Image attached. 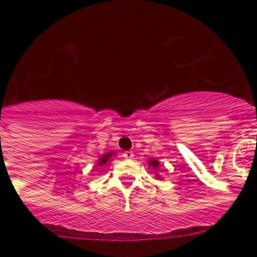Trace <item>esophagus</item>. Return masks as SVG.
Here are the masks:
<instances>
[{
    "instance_id": "esophagus-1",
    "label": "esophagus",
    "mask_w": 257,
    "mask_h": 257,
    "mask_svg": "<svg viewBox=\"0 0 257 257\" xmlns=\"http://www.w3.org/2000/svg\"><path fill=\"white\" fill-rule=\"evenodd\" d=\"M122 157H123L124 160H133L134 154H133V152H124V153L122 154Z\"/></svg>"
}]
</instances>
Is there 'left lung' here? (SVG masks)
Masks as SVG:
<instances>
[{
  "mask_svg": "<svg viewBox=\"0 0 257 257\" xmlns=\"http://www.w3.org/2000/svg\"><path fill=\"white\" fill-rule=\"evenodd\" d=\"M148 166L149 167H152V169L156 171V176L158 179H162V176H161L160 174H158V170H160V161L157 160V158H149L148 160Z\"/></svg>",
  "mask_w": 257,
  "mask_h": 257,
  "instance_id": "8db88e82",
  "label": "left lung"
}]
</instances>
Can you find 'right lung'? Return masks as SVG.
Wrapping results in <instances>:
<instances>
[{
    "label": "right lung",
    "instance_id": "add662e5",
    "mask_svg": "<svg viewBox=\"0 0 257 257\" xmlns=\"http://www.w3.org/2000/svg\"><path fill=\"white\" fill-rule=\"evenodd\" d=\"M115 156L114 152H108V153L103 154V156L99 158V161H97V163L95 166H99V167H103V166H106L109 163V161H112L113 157ZM100 171H103V170H100Z\"/></svg>",
    "mask_w": 257,
    "mask_h": 257
}]
</instances>
